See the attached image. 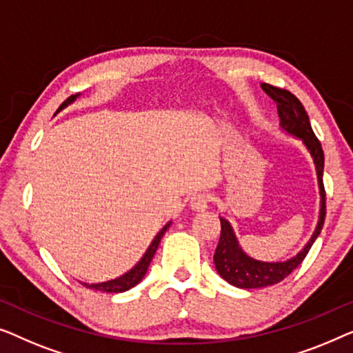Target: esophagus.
Listing matches in <instances>:
<instances>
[{"label":"esophagus","instance_id":"1","mask_svg":"<svg viewBox=\"0 0 353 353\" xmlns=\"http://www.w3.org/2000/svg\"><path fill=\"white\" fill-rule=\"evenodd\" d=\"M208 203H210V198H208L206 193H195L190 198V210L200 212L208 210Z\"/></svg>","mask_w":353,"mask_h":353}]
</instances>
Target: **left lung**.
Listing matches in <instances>:
<instances>
[{
    "label": "left lung",
    "mask_w": 353,
    "mask_h": 353,
    "mask_svg": "<svg viewBox=\"0 0 353 353\" xmlns=\"http://www.w3.org/2000/svg\"><path fill=\"white\" fill-rule=\"evenodd\" d=\"M261 86L265 91L267 96H270L276 102L280 126L285 129L288 134L301 139V141L304 142V145L307 147V150L310 152L312 158H314L316 177H319L321 205L319 224H316L314 235H312L309 243L304 246V250L299 251L294 257H291V259H288L285 262H262L245 254L240 245H238L230 222L225 221L224 217H221V238L214 252L216 270L225 281L236 288H243V290L265 288L285 280V278L305 259L307 252L310 251L312 245H314L316 236L320 235L321 228H323L326 216V193L323 185L325 155L321 143L319 139H316L314 129L310 126L309 115H307L304 105H302L301 101L294 96V94L286 91V89L275 88L267 83H262Z\"/></svg>",
    "instance_id": "8db88e82"
}]
</instances>
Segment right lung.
I'll list each match as a JSON object with an SVG mask.
<instances>
[{
  "label": "right lung",
  "instance_id": "obj_1",
  "mask_svg": "<svg viewBox=\"0 0 353 353\" xmlns=\"http://www.w3.org/2000/svg\"><path fill=\"white\" fill-rule=\"evenodd\" d=\"M79 96V94H77V96H70L67 99L65 102L62 103L61 107H59V110H62V108H65L68 103H72L75 99ZM57 110V112H59ZM171 222H168V224L161 228L160 232H158V235L153 238V241L150 243V246H148V250L145 251V254L142 256V259L137 262L136 265L132 267L131 270L126 272L125 275L118 276L115 278V280H110V281H103V283H94V285H88V283H83V286L89 288V290H96V291H103V292H123V291H128L131 290L132 286H136L139 281L142 280L143 275L147 274V269L148 265H150V262L153 259V256H155L157 252V248L158 245H160L161 241V236L165 235V232L170 228Z\"/></svg>",
  "mask_w": 353,
  "mask_h": 353
}]
</instances>
